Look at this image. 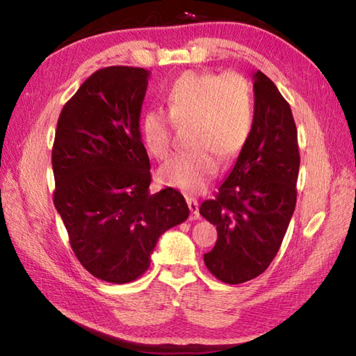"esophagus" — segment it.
<instances>
[{"mask_svg": "<svg viewBox=\"0 0 356 356\" xmlns=\"http://www.w3.org/2000/svg\"><path fill=\"white\" fill-rule=\"evenodd\" d=\"M186 204L190 207V220H200V202L195 197H186Z\"/></svg>", "mask_w": 356, "mask_h": 356, "instance_id": "1", "label": "esophagus"}]
</instances>
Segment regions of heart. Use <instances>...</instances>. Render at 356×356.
Returning <instances> with one entry per match:
<instances>
[{
  "instance_id": "1",
  "label": "heart",
  "mask_w": 356,
  "mask_h": 356,
  "mask_svg": "<svg viewBox=\"0 0 356 356\" xmlns=\"http://www.w3.org/2000/svg\"><path fill=\"white\" fill-rule=\"evenodd\" d=\"M168 114L149 111L141 120L143 140L160 160L172 150V127H191L186 143L193 149L161 166L160 179L186 193H200L220 161L242 152L252 129V99L248 83L237 74L186 72L166 92Z\"/></svg>"
}]
</instances>
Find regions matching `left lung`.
Here are the masks:
<instances>
[{
	"mask_svg": "<svg viewBox=\"0 0 356 356\" xmlns=\"http://www.w3.org/2000/svg\"><path fill=\"white\" fill-rule=\"evenodd\" d=\"M252 81L251 135L216 196L200 207L218 231L204 262L226 284H242L267 270L297 202L300 154L292 110L261 70Z\"/></svg>",
	"mask_w": 356,
	"mask_h": 356,
	"instance_id": "1",
	"label": "left lung"
}]
</instances>
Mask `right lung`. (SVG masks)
I'll return each instance as SVG.
<instances>
[{"label":"right lung","instance_id":"1","mask_svg":"<svg viewBox=\"0 0 356 356\" xmlns=\"http://www.w3.org/2000/svg\"><path fill=\"white\" fill-rule=\"evenodd\" d=\"M150 72L113 65L88 78L58 119L53 202L78 261L125 284L146 272L161 234L188 218L177 190L150 193L140 116Z\"/></svg>","mask_w":356,"mask_h":356}]
</instances>
